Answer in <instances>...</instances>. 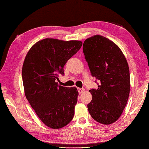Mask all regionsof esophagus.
Instances as JSON below:
<instances>
[{
  "mask_svg": "<svg viewBox=\"0 0 149 149\" xmlns=\"http://www.w3.org/2000/svg\"><path fill=\"white\" fill-rule=\"evenodd\" d=\"M77 90H78V92L79 93H82L84 92V89L83 88H77Z\"/></svg>",
  "mask_w": 149,
  "mask_h": 149,
  "instance_id": "obj_1",
  "label": "esophagus"
}]
</instances>
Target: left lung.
Listing matches in <instances>:
<instances>
[{"label":"left lung","instance_id":"obj_1","mask_svg":"<svg viewBox=\"0 0 149 149\" xmlns=\"http://www.w3.org/2000/svg\"><path fill=\"white\" fill-rule=\"evenodd\" d=\"M83 53L91 75L95 83H100L97 90H90L92 100L88 104V111L98 122L111 124L119 118L128 100L130 74L127 60L115 43L100 35L84 41Z\"/></svg>","mask_w":149,"mask_h":149}]
</instances>
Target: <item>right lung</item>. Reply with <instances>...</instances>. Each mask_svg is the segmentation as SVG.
<instances>
[{"mask_svg":"<svg viewBox=\"0 0 149 149\" xmlns=\"http://www.w3.org/2000/svg\"><path fill=\"white\" fill-rule=\"evenodd\" d=\"M83 45L80 41L46 38L31 47L24 60L22 80L25 95L39 118L48 127L59 129L70 122L77 102L75 87L59 86L64 66Z\"/></svg>","mask_w":149,"mask_h":149,"instance_id":"right-lung-1","label":"right lung"}]
</instances>
